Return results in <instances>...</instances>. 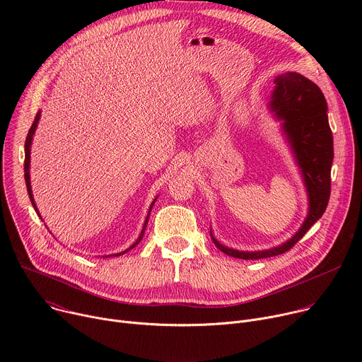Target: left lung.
Listing matches in <instances>:
<instances>
[{
  "label": "left lung",
  "mask_w": 362,
  "mask_h": 362,
  "mask_svg": "<svg viewBox=\"0 0 362 362\" xmlns=\"http://www.w3.org/2000/svg\"><path fill=\"white\" fill-rule=\"evenodd\" d=\"M275 88L268 105L272 116L281 122V132L293 154L306 196L308 214L300 228L282 245L262 250H238L221 243L212 229L211 238L223 253L239 259H262L289 250L324 215L331 193V166L334 140L328 123V106L321 88L295 71L275 77Z\"/></svg>",
  "instance_id": "1"
}]
</instances>
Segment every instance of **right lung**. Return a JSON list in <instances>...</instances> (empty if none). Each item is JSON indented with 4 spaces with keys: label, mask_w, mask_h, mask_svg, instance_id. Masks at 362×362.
<instances>
[{
    "label": "right lung",
    "mask_w": 362,
    "mask_h": 362,
    "mask_svg": "<svg viewBox=\"0 0 362 362\" xmlns=\"http://www.w3.org/2000/svg\"><path fill=\"white\" fill-rule=\"evenodd\" d=\"M40 117H41V112H38L37 115H35V119H34V123H33V126H31V129L28 130V134H27V139H25V162H24V177H25V185H27V190H28V196H30V200H31V203H33V206H34V209L37 211V214H38V216L41 218V215H40V212H38V209H37V204H35V202H34V196H33V190H31V180H30V159H31V144H33V139H34V134H35V130H37V126H38V122H40ZM158 200V197H154V200L151 202V204H150V208H148V212H147V216H146V221H144V225H143V229H141V232H140V235H139V238L136 239V242L130 246V247H127L126 250H123V252H119V253H113V255H106V256H103V257H110V256H120V255H124L126 252H129V250H132L134 246H137L139 243H140V240L143 239V236H144V230H146V226H147V222H148V216H150V212H151V208H153V204H154V202ZM42 219V218H41Z\"/></svg>",
    "instance_id": "add662e5"
}]
</instances>
